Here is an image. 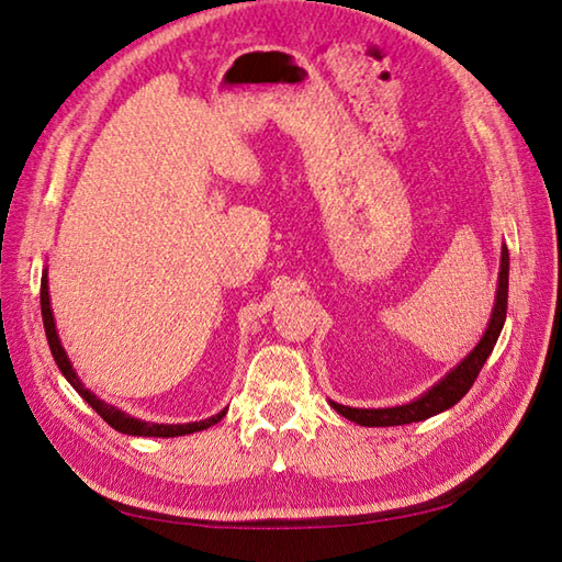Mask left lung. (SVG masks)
<instances>
[{
  "mask_svg": "<svg viewBox=\"0 0 562 562\" xmlns=\"http://www.w3.org/2000/svg\"><path fill=\"white\" fill-rule=\"evenodd\" d=\"M507 288H509V250L503 246V256H499V274H497V292H495V306L487 328L479 345L463 357V360L441 376L435 386H429L423 396L413 398L411 403L393 405V408H350V405H340L330 401V408L348 417L350 423L364 425V427H393V425H411L427 420V417L439 415L457 405L469 389L473 386L475 376L483 369L485 360L491 357L495 342L503 333L505 318H507Z\"/></svg>",
  "mask_w": 562,
  "mask_h": 562,
  "instance_id": "1",
  "label": "left lung"
}]
</instances>
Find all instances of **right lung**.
<instances>
[{
  "instance_id": "1",
  "label": "right lung",
  "mask_w": 562,
  "mask_h": 562,
  "mask_svg": "<svg viewBox=\"0 0 562 562\" xmlns=\"http://www.w3.org/2000/svg\"><path fill=\"white\" fill-rule=\"evenodd\" d=\"M47 270H43V278H41V314H43V326H45V338L47 345H50V352L55 357V364L59 367V372L69 381L71 389H75L79 396L87 401L93 411H97L105 423H109L113 429L123 435H133V437H181V435H193L200 432V429H207L210 425H217L222 417L226 415V408L220 411L217 415L207 417V420H200V423H183V425H159V423H147V420H137V417L127 415L125 411L115 408V405L101 401L97 393L91 389H87L81 384V379L77 376L75 367H71L69 357L63 348V340L57 336V328H55V316H53V306H50V292H47Z\"/></svg>"
}]
</instances>
